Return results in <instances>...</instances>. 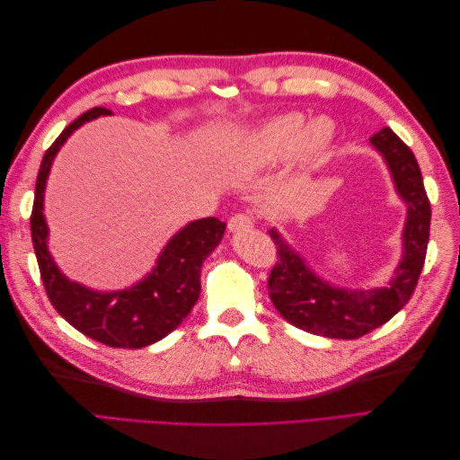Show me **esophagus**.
I'll return each instance as SVG.
<instances>
[{"instance_id":"34e87169","label":"esophagus","mask_w":460,"mask_h":460,"mask_svg":"<svg viewBox=\"0 0 460 460\" xmlns=\"http://www.w3.org/2000/svg\"><path fill=\"white\" fill-rule=\"evenodd\" d=\"M253 225H255V218L252 215L238 213L228 220V230L230 232H242V230H247V228H253Z\"/></svg>"}]
</instances>
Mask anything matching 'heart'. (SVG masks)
I'll return each instance as SVG.
<instances>
[{"instance_id":"1","label":"heart","mask_w":460,"mask_h":460,"mask_svg":"<svg viewBox=\"0 0 460 460\" xmlns=\"http://www.w3.org/2000/svg\"><path fill=\"white\" fill-rule=\"evenodd\" d=\"M336 140V124L328 117H318L307 122L299 111L278 115L262 122L245 137L242 153L253 169L272 166L296 157L303 164H316L330 151Z\"/></svg>"}]
</instances>
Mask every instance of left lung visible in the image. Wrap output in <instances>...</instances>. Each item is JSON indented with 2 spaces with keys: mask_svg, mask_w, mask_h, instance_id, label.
<instances>
[{
  "mask_svg": "<svg viewBox=\"0 0 460 460\" xmlns=\"http://www.w3.org/2000/svg\"><path fill=\"white\" fill-rule=\"evenodd\" d=\"M370 144L384 155L395 190L409 207L402 230V259L392 282L374 289L333 288L320 280L280 234L270 230L278 252V262L269 276L272 305L289 324L316 336L357 340L385 324L409 303L424 267L431 208L420 166L394 130L382 128L370 137Z\"/></svg>",
  "mask_w": 460,
  "mask_h": 460,
  "instance_id": "obj_1",
  "label": "left lung"
}]
</instances>
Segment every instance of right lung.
I'll return each instance as SVG.
<instances>
[{"instance_id":"1","label":"right lung","mask_w":460,"mask_h":460,"mask_svg":"<svg viewBox=\"0 0 460 460\" xmlns=\"http://www.w3.org/2000/svg\"><path fill=\"white\" fill-rule=\"evenodd\" d=\"M102 115H111V111L93 107L80 115L59 134L41 159L31 215L32 243L46 294L55 311L68 324L103 345L119 349H142L163 340L190 314L199 299L201 264L225 235L226 222L215 217L190 222L166 243L157 259V267L128 289L102 294L63 276L48 252V225L44 217L46 180L66 137L84 122Z\"/></svg>"}]
</instances>
